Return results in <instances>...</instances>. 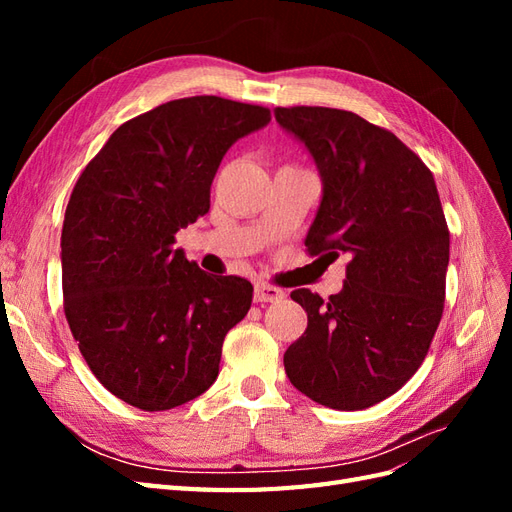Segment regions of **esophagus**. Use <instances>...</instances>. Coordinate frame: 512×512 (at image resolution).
Instances as JSON below:
<instances>
[{
  "label": "esophagus",
  "mask_w": 512,
  "mask_h": 512,
  "mask_svg": "<svg viewBox=\"0 0 512 512\" xmlns=\"http://www.w3.org/2000/svg\"><path fill=\"white\" fill-rule=\"evenodd\" d=\"M284 299V290L277 288V286H271V284H262L258 282L254 286V301L256 303H275Z\"/></svg>",
  "instance_id": "1"
}]
</instances>
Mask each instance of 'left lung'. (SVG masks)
<instances>
[{
	"label": "left lung",
	"mask_w": 512,
	"mask_h": 512,
	"mask_svg": "<svg viewBox=\"0 0 512 512\" xmlns=\"http://www.w3.org/2000/svg\"><path fill=\"white\" fill-rule=\"evenodd\" d=\"M275 119L305 143L324 183L309 256L350 258L327 301L290 292L307 329L284 354L286 374L322 406L363 410L416 374L438 331L451 235L436 181L393 132L350 111L277 106Z\"/></svg>",
	"instance_id": "obj_1"
}]
</instances>
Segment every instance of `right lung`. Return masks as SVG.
<instances>
[{
    "mask_svg": "<svg viewBox=\"0 0 512 512\" xmlns=\"http://www.w3.org/2000/svg\"><path fill=\"white\" fill-rule=\"evenodd\" d=\"M269 121L258 104L170 100L121 123L74 185L61 228L66 320L104 389L138 410L205 393L252 305L250 282L198 269L175 235L209 211L230 145Z\"/></svg>",
    "mask_w": 512,
    "mask_h": 512,
    "instance_id": "1",
    "label": "right lung"
}]
</instances>
